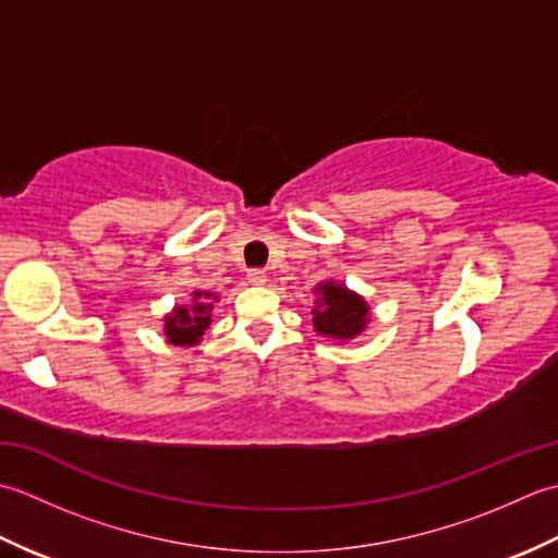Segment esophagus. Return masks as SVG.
Returning <instances> with one entry per match:
<instances>
[{"label":"esophagus","instance_id":"1","mask_svg":"<svg viewBox=\"0 0 558 558\" xmlns=\"http://www.w3.org/2000/svg\"><path fill=\"white\" fill-rule=\"evenodd\" d=\"M246 280L252 282V286H266V282H268V276H266V270L252 268V270L246 272Z\"/></svg>","mask_w":558,"mask_h":558}]
</instances>
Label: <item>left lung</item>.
I'll list each match as a JSON object with an SVG mask.
<instances>
[{
	"label": "left lung",
	"mask_w": 558,
	"mask_h": 558,
	"mask_svg": "<svg viewBox=\"0 0 558 558\" xmlns=\"http://www.w3.org/2000/svg\"><path fill=\"white\" fill-rule=\"evenodd\" d=\"M318 300L314 310V328L322 336L345 340L360 336L366 326V302L348 288H340L336 282L318 286Z\"/></svg>",
	"instance_id": "8db88e82"
}]
</instances>
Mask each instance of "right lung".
Here are the masks:
<instances>
[{"label": "right lung", "mask_w": 558, "mask_h": 558, "mask_svg": "<svg viewBox=\"0 0 558 558\" xmlns=\"http://www.w3.org/2000/svg\"><path fill=\"white\" fill-rule=\"evenodd\" d=\"M208 292H194V304L184 310V306H177V310L165 318V336L174 345H194L201 340L204 330L210 324V310L213 302Z\"/></svg>", "instance_id": "add662e5"}]
</instances>
